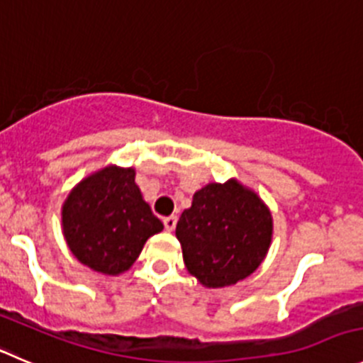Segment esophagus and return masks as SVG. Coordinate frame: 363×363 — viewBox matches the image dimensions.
<instances>
[{"mask_svg":"<svg viewBox=\"0 0 363 363\" xmlns=\"http://www.w3.org/2000/svg\"><path fill=\"white\" fill-rule=\"evenodd\" d=\"M176 223H178V217L176 216H169V217H165L164 219V226H165V230L167 231H172L176 228Z\"/></svg>","mask_w":363,"mask_h":363,"instance_id":"34e87169","label":"esophagus"}]
</instances>
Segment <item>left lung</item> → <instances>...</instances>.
I'll return each mask as SVG.
<instances>
[{
    "label": "left lung",
    "instance_id": "8db88e82",
    "mask_svg": "<svg viewBox=\"0 0 363 363\" xmlns=\"http://www.w3.org/2000/svg\"><path fill=\"white\" fill-rule=\"evenodd\" d=\"M185 267L203 287L235 285L258 269L272 240V213L237 178L194 192L176 224Z\"/></svg>",
    "mask_w": 363,
    "mask_h": 363
}]
</instances>
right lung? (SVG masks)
I'll return each mask as SVG.
<instances>
[{
    "mask_svg": "<svg viewBox=\"0 0 363 363\" xmlns=\"http://www.w3.org/2000/svg\"><path fill=\"white\" fill-rule=\"evenodd\" d=\"M60 213L62 235L71 253L105 276L126 272L146 240L164 230L135 184V169L113 164L78 182Z\"/></svg>",
    "mask_w": 363,
    "mask_h": 363,
    "instance_id": "1",
    "label": "right lung"
}]
</instances>
